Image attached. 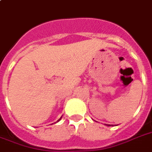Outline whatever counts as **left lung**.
I'll list each match as a JSON object with an SVG mask.
<instances>
[{"label":"left lung","instance_id":"obj_1","mask_svg":"<svg viewBox=\"0 0 152 152\" xmlns=\"http://www.w3.org/2000/svg\"><path fill=\"white\" fill-rule=\"evenodd\" d=\"M107 126H110V125H109V124H107Z\"/></svg>","mask_w":152,"mask_h":152}]
</instances>
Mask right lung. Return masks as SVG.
I'll use <instances>...</instances> for the list:
<instances>
[{
    "instance_id": "right-lung-1",
    "label": "right lung",
    "mask_w": 152,
    "mask_h": 152,
    "mask_svg": "<svg viewBox=\"0 0 152 152\" xmlns=\"http://www.w3.org/2000/svg\"><path fill=\"white\" fill-rule=\"evenodd\" d=\"M61 118H59V119H58V121H59V120H61Z\"/></svg>"
}]
</instances>
